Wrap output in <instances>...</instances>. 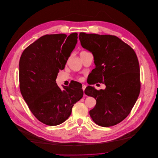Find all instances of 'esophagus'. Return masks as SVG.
I'll list each match as a JSON object with an SVG mask.
<instances>
[{
  "instance_id": "34e87169",
  "label": "esophagus",
  "mask_w": 158,
  "mask_h": 158,
  "mask_svg": "<svg viewBox=\"0 0 158 158\" xmlns=\"http://www.w3.org/2000/svg\"><path fill=\"white\" fill-rule=\"evenodd\" d=\"M86 88V85L85 84H82V89H83V91H84L85 89Z\"/></svg>"
}]
</instances>
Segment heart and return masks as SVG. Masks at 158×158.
<instances>
[{"label": "heart", "mask_w": 158, "mask_h": 158, "mask_svg": "<svg viewBox=\"0 0 158 158\" xmlns=\"http://www.w3.org/2000/svg\"><path fill=\"white\" fill-rule=\"evenodd\" d=\"M86 52V51H81V52H80V54H81V53H83V52Z\"/></svg>", "instance_id": "b5f03b06"}]
</instances>
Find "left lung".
Returning a JSON list of instances; mask_svg holds the SVG:
<instances>
[{"instance_id": "left-lung-1", "label": "left lung", "mask_w": 158, "mask_h": 158, "mask_svg": "<svg viewBox=\"0 0 158 158\" xmlns=\"http://www.w3.org/2000/svg\"><path fill=\"white\" fill-rule=\"evenodd\" d=\"M81 46L91 52L96 67L91 73L89 84L102 83L105 89L91 86L85 89L96 99L89 114L95 123L114 126L129 114L139 94L140 73L136 52L118 37L110 35L80 33Z\"/></svg>"}]
</instances>
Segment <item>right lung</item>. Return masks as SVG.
<instances>
[{
    "instance_id": "1",
    "label": "right lung",
    "mask_w": 158,
    "mask_h": 158,
    "mask_svg": "<svg viewBox=\"0 0 158 158\" xmlns=\"http://www.w3.org/2000/svg\"><path fill=\"white\" fill-rule=\"evenodd\" d=\"M78 33L46 35L30 44L19 61L20 90L29 110L44 124L55 126L69 117L74 103L84 95L73 81L60 88L56 82L77 43Z\"/></svg>"
}]
</instances>
